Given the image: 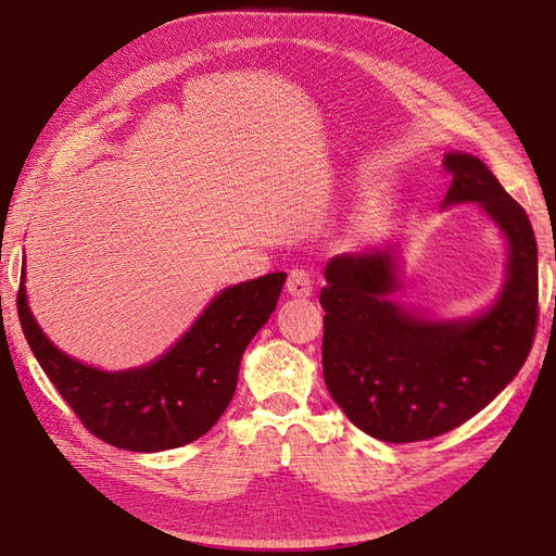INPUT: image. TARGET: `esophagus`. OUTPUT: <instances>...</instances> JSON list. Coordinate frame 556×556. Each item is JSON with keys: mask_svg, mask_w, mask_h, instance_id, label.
<instances>
[{"mask_svg": "<svg viewBox=\"0 0 556 556\" xmlns=\"http://www.w3.org/2000/svg\"><path fill=\"white\" fill-rule=\"evenodd\" d=\"M285 292L294 299H306L313 292V280L306 271H301V268H294L290 274L288 282H285Z\"/></svg>", "mask_w": 556, "mask_h": 556, "instance_id": "34e87169", "label": "esophagus"}]
</instances>
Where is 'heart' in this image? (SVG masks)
I'll list each match as a JSON object with an SVG mask.
<instances>
[{
  "instance_id": "obj_1",
  "label": "heart",
  "mask_w": 556,
  "mask_h": 556,
  "mask_svg": "<svg viewBox=\"0 0 556 556\" xmlns=\"http://www.w3.org/2000/svg\"><path fill=\"white\" fill-rule=\"evenodd\" d=\"M387 229V217L380 211H364L352 220L348 229L350 241H374L380 239Z\"/></svg>"
}]
</instances>
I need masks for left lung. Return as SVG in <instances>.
Returning a JSON list of instances; mask_svg holds the SVG:
<instances>
[{
	"instance_id": "left-lung-1",
	"label": "left lung",
	"mask_w": 556,
	"mask_h": 556,
	"mask_svg": "<svg viewBox=\"0 0 556 556\" xmlns=\"http://www.w3.org/2000/svg\"><path fill=\"white\" fill-rule=\"evenodd\" d=\"M441 208L476 204L506 241V274L490 306L435 317L394 301L401 248L348 252L325 266L323 368L331 399L384 443L427 441L492 403L525 366L538 317V248L529 217L486 164L445 153Z\"/></svg>"
}]
</instances>
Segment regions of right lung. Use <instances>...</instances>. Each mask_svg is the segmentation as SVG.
Here are the masks:
<instances>
[{
	"instance_id": "right-lung-1",
	"label": "right lung",
	"mask_w": 556,
	"mask_h": 556,
	"mask_svg": "<svg viewBox=\"0 0 556 556\" xmlns=\"http://www.w3.org/2000/svg\"><path fill=\"white\" fill-rule=\"evenodd\" d=\"M288 274H266L217 292L180 339L157 359L104 371L48 339L31 315L25 266L18 315L29 350L97 439L129 452H162L201 439L237 392L248 343L276 311Z\"/></svg>"
}]
</instances>
